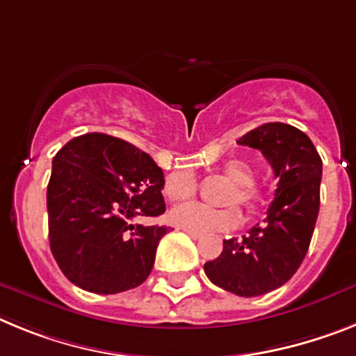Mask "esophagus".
<instances>
[{"mask_svg":"<svg viewBox=\"0 0 356 356\" xmlns=\"http://www.w3.org/2000/svg\"><path fill=\"white\" fill-rule=\"evenodd\" d=\"M188 234H190L193 240H200V238H202V234H199V233H188Z\"/></svg>","mask_w":356,"mask_h":356,"instance_id":"34e87169","label":"esophagus"}]
</instances>
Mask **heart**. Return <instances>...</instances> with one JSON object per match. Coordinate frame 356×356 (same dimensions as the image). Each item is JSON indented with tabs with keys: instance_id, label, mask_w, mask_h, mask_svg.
<instances>
[{
	"instance_id": "heart-1",
	"label": "heart",
	"mask_w": 356,
	"mask_h": 356,
	"mask_svg": "<svg viewBox=\"0 0 356 356\" xmlns=\"http://www.w3.org/2000/svg\"><path fill=\"white\" fill-rule=\"evenodd\" d=\"M222 175L231 182L224 197V204H238L245 211H256L264 202V191L256 186V172L249 163L240 159L227 161L222 165ZM197 191V179L190 170H175L166 175L163 193L170 202L190 199ZM170 222L188 233L208 234L215 231H227L236 227L240 213L233 206L215 209L199 202H188L170 211Z\"/></svg>"
}]
</instances>
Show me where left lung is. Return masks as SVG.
Instances as JSON below:
<instances>
[{
    "label": "left lung",
    "instance_id": "left-lung-1",
    "mask_svg": "<svg viewBox=\"0 0 356 356\" xmlns=\"http://www.w3.org/2000/svg\"><path fill=\"white\" fill-rule=\"evenodd\" d=\"M238 145L258 148L277 181L264 225L240 240H224L222 254L204 265L211 283L242 298L280 289L296 274L308 252L319 215L323 161L305 132L286 123H264Z\"/></svg>",
    "mask_w": 356,
    "mask_h": 356
}]
</instances>
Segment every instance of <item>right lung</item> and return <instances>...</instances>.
<instances>
[{
    "label": "right lung",
    "mask_w": 356,
    "mask_h": 356,
    "mask_svg": "<svg viewBox=\"0 0 356 356\" xmlns=\"http://www.w3.org/2000/svg\"><path fill=\"white\" fill-rule=\"evenodd\" d=\"M163 170L120 138L89 132L54 157L46 191L49 249L64 276L95 293L140 286L166 225L134 224L166 206Z\"/></svg>",
    "instance_id": "add662e5"
}]
</instances>
